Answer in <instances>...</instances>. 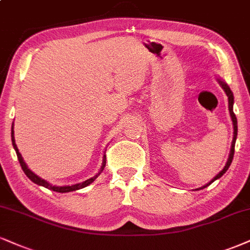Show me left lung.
<instances>
[{
  "label": "left lung",
  "instance_id": "1",
  "mask_svg": "<svg viewBox=\"0 0 250 250\" xmlns=\"http://www.w3.org/2000/svg\"><path fill=\"white\" fill-rule=\"evenodd\" d=\"M217 81H218V83H219V84H220V87L224 89V91H225V94H226V96L229 97V110L230 118H232L233 130H234V132H233V134H234V135H233V140H232V146H230L229 156V159H227V162H226V165H225V167L223 168V170L219 171V174L215 175V176H214L213 178H212V180H211L210 182H208V184H205V186H203L202 188H198V189H196V190H202V189H204V188L208 187V186H210L211 183H213V182H214L215 180H218V178H220V177L223 176V175L225 174V172H226L227 170H229V168L230 163H232V161H233L234 148H235V141H236V137H238V120H236V117H235V115H234V111H233V104H234V96H233V92H232V90H230V88L229 87V85H227V83L225 82L223 79L217 78Z\"/></svg>",
  "mask_w": 250,
  "mask_h": 250
}]
</instances>
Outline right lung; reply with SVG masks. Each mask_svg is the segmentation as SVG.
<instances>
[{"label":"right lung","instance_id":"obj_1","mask_svg":"<svg viewBox=\"0 0 250 250\" xmlns=\"http://www.w3.org/2000/svg\"><path fill=\"white\" fill-rule=\"evenodd\" d=\"M11 141H12V146H14L15 152H16V154H17L18 161H20V163H21V169H23L24 174H25L26 176L29 177L31 181L33 182V183L38 184V186H40V187H44V188H46V189H50V190H52V191H55V192H61V193H63V192H70V191H76V190L83 189V188L88 187L89 184H91L92 182H94L98 176H100L101 172L103 171L104 167H105L106 156H105V154H104V155H103V161H102V166H101L100 170H98V172H97L96 175H95V176H92L91 178H88L87 181L81 182V183L73 184V186H63V187L53 186V184H51L50 182H47L46 180H44V178L39 177L38 175H36L35 172H33L32 170H30L29 167H27V166H26V163L24 162L23 156H21V154L20 153V150H18L17 145H16V141H15V137H14V123H12V126H11Z\"/></svg>","mask_w":250,"mask_h":250}]
</instances>
